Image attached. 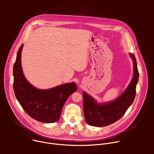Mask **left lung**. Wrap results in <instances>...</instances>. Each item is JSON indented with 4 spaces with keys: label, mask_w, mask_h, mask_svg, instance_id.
<instances>
[{
    "label": "left lung",
    "mask_w": 154,
    "mask_h": 154,
    "mask_svg": "<svg viewBox=\"0 0 154 154\" xmlns=\"http://www.w3.org/2000/svg\"><path fill=\"white\" fill-rule=\"evenodd\" d=\"M130 55L134 61V77L127 89L118 99L111 102L99 104L83 91V112L88 124L96 127L110 125L119 120L134 102L139 72L135 55L133 54H130Z\"/></svg>",
    "instance_id": "8db88e82"
}]
</instances>
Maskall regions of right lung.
Returning a JSON list of instances; mask_svg holds the SVG:
<instances>
[{"label":"right lung","instance_id":"obj_1","mask_svg":"<svg viewBox=\"0 0 154 154\" xmlns=\"http://www.w3.org/2000/svg\"><path fill=\"white\" fill-rule=\"evenodd\" d=\"M19 48L13 66V89L17 100L25 112L33 119L45 123L59 120L63 106L68 97L77 87L75 83H65L49 90H39L25 78L21 68Z\"/></svg>","mask_w":154,"mask_h":154}]
</instances>
